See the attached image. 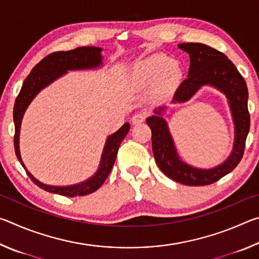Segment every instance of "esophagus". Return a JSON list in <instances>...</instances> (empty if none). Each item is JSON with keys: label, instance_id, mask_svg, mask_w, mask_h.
Returning <instances> with one entry per match:
<instances>
[{"label": "esophagus", "instance_id": "1", "mask_svg": "<svg viewBox=\"0 0 259 259\" xmlns=\"http://www.w3.org/2000/svg\"><path fill=\"white\" fill-rule=\"evenodd\" d=\"M144 121H145V114H142V113L135 114V115L131 117V122H133V124H139Z\"/></svg>", "mask_w": 259, "mask_h": 259}]
</instances>
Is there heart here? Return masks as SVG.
I'll list each match as a JSON object with an SVG mask.
<instances>
[{
    "mask_svg": "<svg viewBox=\"0 0 259 259\" xmlns=\"http://www.w3.org/2000/svg\"><path fill=\"white\" fill-rule=\"evenodd\" d=\"M130 83L144 89L153 85L155 96L166 98L181 85L183 69L177 61L163 54H154L134 65L130 71Z\"/></svg>",
    "mask_w": 259,
    "mask_h": 259,
    "instance_id": "1",
    "label": "heart"
}]
</instances>
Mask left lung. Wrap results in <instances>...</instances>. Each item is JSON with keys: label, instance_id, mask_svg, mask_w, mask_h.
Segmentation results:
<instances>
[{"label": "left lung", "instance_id": "1", "mask_svg": "<svg viewBox=\"0 0 259 259\" xmlns=\"http://www.w3.org/2000/svg\"><path fill=\"white\" fill-rule=\"evenodd\" d=\"M179 49L190 55L188 77L176 91L172 104L186 103L202 87H212L225 95L234 123L233 148L229 157L213 168H196L178 155L168 122L163 114L166 106L154 109L146 119L152 130V148L156 164L166 177L187 186H204L217 182L234 170L242 159L245 139L250 128L248 112V88L234 64L213 48L202 43H181Z\"/></svg>", "mask_w": 259, "mask_h": 259}]
</instances>
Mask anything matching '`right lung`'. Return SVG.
I'll use <instances>...</instances> for the list:
<instances>
[{
    "label": "right lung",
    "mask_w": 259,
    "mask_h": 259,
    "mask_svg": "<svg viewBox=\"0 0 259 259\" xmlns=\"http://www.w3.org/2000/svg\"><path fill=\"white\" fill-rule=\"evenodd\" d=\"M102 48L98 47H80L69 51H58L54 52L43 58L36 66H34L29 75L26 77L23 83L21 90L16 99L14 107V122H15V151L21 165L24 166L26 172L32 179L33 183L47 192L54 193L64 196H83L90 193H94L103 185L106 181L107 176L111 172L116 159L117 151H119L120 144L125 138L130 129V124L126 122L115 133L109 135L106 143H105L102 159L100 163L93 176L88 178L87 181L74 184L69 186H54L47 185L42 182L37 181L32 174H30L21 160L19 150V136L20 126L23 121L26 109L32 103V100L36 97V95L42 89L51 84L57 78L61 77L68 71H82V69H95L103 66V56Z\"/></svg>",
    "instance_id": "add662e5"
}]
</instances>
